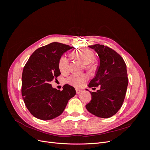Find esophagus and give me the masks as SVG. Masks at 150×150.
Instances as JSON below:
<instances>
[{
    "instance_id": "1",
    "label": "esophagus",
    "mask_w": 150,
    "mask_h": 150,
    "mask_svg": "<svg viewBox=\"0 0 150 150\" xmlns=\"http://www.w3.org/2000/svg\"><path fill=\"white\" fill-rule=\"evenodd\" d=\"M76 94H79L81 92H82V91L81 90H80V89H76Z\"/></svg>"
}]
</instances>
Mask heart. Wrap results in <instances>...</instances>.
Segmentation results:
<instances>
[{
    "instance_id": "b5f03b06",
    "label": "heart",
    "mask_w": 150,
    "mask_h": 150,
    "mask_svg": "<svg viewBox=\"0 0 150 150\" xmlns=\"http://www.w3.org/2000/svg\"><path fill=\"white\" fill-rule=\"evenodd\" d=\"M72 56L76 59L79 60L85 64L86 69L89 72H93L96 69V64L93 62L94 59V54L89 49H82L72 54ZM58 67L62 74H67L69 71V59L65 56H62L58 62ZM88 77L86 74H74L70 76L67 79V83L75 88H81L88 80Z\"/></svg>"
}]
</instances>
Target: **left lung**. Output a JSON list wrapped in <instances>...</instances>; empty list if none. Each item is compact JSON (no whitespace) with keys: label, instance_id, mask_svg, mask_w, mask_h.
<instances>
[{"label":"left lung","instance_id":"obj_1","mask_svg":"<svg viewBox=\"0 0 150 150\" xmlns=\"http://www.w3.org/2000/svg\"><path fill=\"white\" fill-rule=\"evenodd\" d=\"M99 58L96 75L90 81L89 88L99 89L90 92L91 100L86 105L91 114L102 118L115 115L123 103L128 84L126 65L123 59L114 50L103 45L89 46Z\"/></svg>","mask_w":150,"mask_h":150}]
</instances>
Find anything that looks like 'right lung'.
Listing matches in <instances>:
<instances>
[{
  "label": "right lung",
  "instance_id": "1",
  "mask_svg": "<svg viewBox=\"0 0 150 150\" xmlns=\"http://www.w3.org/2000/svg\"><path fill=\"white\" fill-rule=\"evenodd\" d=\"M72 48L59 42L47 44L36 49L24 67L22 96L29 112L39 120H50L61 115L68 101L75 96L74 88L69 84L60 91L50 84L61 74L60 57Z\"/></svg>",
  "mask_w": 150,
  "mask_h": 150
}]
</instances>
